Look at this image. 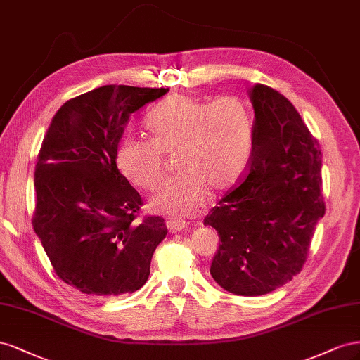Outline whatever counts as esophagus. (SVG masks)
Masks as SVG:
<instances>
[{
	"label": "esophagus",
	"instance_id": "1",
	"mask_svg": "<svg viewBox=\"0 0 360 360\" xmlns=\"http://www.w3.org/2000/svg\"><path fill=\"white\" fill-rule=\"evenodd\" d=\"M166 224H167V228H169L170 232H179V231H182V229L187 226L186 221H182V220H173V219H172V220H167Z\"/></svg>",
	"mask_w": 360,
	"mask_h": 360
}]
</instances>
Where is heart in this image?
<instances>
[{"mask_svg": "<svg viewBox=\"0 0 360 360\" xmlns=\"http://www.w3.org/2000/svg\"><path fill=\"white\" fill-rule=\"evenodd\" d=\"M150 140L125 137L116 149V166L132 186L150 191L162 176V155H174L179 172L149 200L160 214L187 217L200 210L208 193L238 182L253 149L252 111L240 96L214 101L174 94L146 119Z\"/></svg>", "mask_w": 360, "mask_h": 360, "instance_id": "obj_1", "label": "heart"}]
</instances>
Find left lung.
Listing matches in <instances>:
<instances>
[{
  "mask_svg": "<svg viewBox=\"0 0 360 360\" xmlns=\"http://www.w3.org/2000/svg\"><path fill=\"white\" fill-rule=\"evenodd\" d=\"M253 149L244 179L205 217L219 232L211 276L237 295H262L290 282L309 252L321 194V150L291 102L250 89Z\"/></svg>",
  "mask_w": 360,
  "mask_h": 360,
  "instance_id": "1",
  "label": "left lung"
}]
</instances>
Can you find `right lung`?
Segmentation results:
<instances>
[{"label": "right lung", "mask_w": 360, "mask_h": 360, "mask_svg": "<svg viewBox=\"0 0 360 360\" xmlns=\"http://www.w3.org/2000/svg\"><path fill=\"white\" fill-rule=\"evenodd\" d=\"M169 89L102 86L69 99L40 148L33 228L57 276L87 295L134 292L166 238L164 219L137 220L141 198L116 166L132 112Z\"/></svg>", "instance_id": "obj_1"}]
</instances>
